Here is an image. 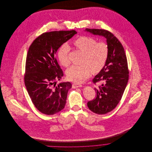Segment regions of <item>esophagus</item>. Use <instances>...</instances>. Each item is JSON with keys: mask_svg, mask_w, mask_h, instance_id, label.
<instances>
[{"mask_svg": "<svg viewBox=\"0 0 152 152\" xmlns=\"http://www.w3.org/2000/svg\"><path fill=\"white\" fill-rule=\"evenodd\" d=\"M72 88H78V87H82V85L81 84L73 83L72 84Z\"/></svg>", "mask_w": 152, "mask_h": 152, "instance_id": "esophagus-1", "label": "esophagus"}]
</instances>
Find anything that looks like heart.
<instances>
[{"instance_id":"obj_1","label":"heart","mask_w":152,"mask_h":152,"mask_svg":"<svg viewBox=\"0 0 152 152\" xmlns=\"http://www.w3.org/2000/svg\"><path fill=\"white\" fill-rule=\"evenodd\" d=\"M74 45L84 53L81 65H72L66 71L67 78L71 81L79 83L87 78L91 72H99L105 65L109 56L108 45L97 41L89 36H81L73 42ZM69 48L63 45L58 51L57 57L60 63L68 66L69 64L68 53Z\"/></svg>"}]
</instances>
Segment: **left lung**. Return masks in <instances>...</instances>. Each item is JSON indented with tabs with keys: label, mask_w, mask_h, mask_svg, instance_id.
<instances>
[{
	"label": "left lung",
	"mask_w": 152,
	"mask_h": 152,
	"mask_svg": "<svg viewBox=\"0 0 152 152\" xmlns=\"http://www.w3.org/2000/svg\"><path fill=\"white\" fill-rule=\"evenodd\" d=\"M93 34L104 36L109 48L108 60L104 68L93 79L96 86H102L95 89L94 99L87 102L92 112L104 115L116 108L122 99L129 80V69L127 58L122 44L110 31L104 29L86 28Z\"/></svg>",
	"instance_id": "obj_1"
}]
</instances>
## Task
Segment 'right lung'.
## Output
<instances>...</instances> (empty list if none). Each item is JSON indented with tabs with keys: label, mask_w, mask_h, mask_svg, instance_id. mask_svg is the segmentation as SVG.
Instances as JSON below:
<instances>
[{
	"label": "right lung",
	"mask_w": 152,
	"mask_h": 152,
	"mask_svg": "<svg viewBox=\"0 0 152 152\" xmlns=\"http://www.w3.org/2000/svg\"><path fill=\"white\" fill-rule=\"evenodd\" d=\"M77 34L75 30L45 32L30 45L27 54L24 80L30 98L40 112L54 115L64 108L71 83L56 86L64 73L56 58L58 49Z\"/></svg>",
	"instance_id": "obj_1"
}]
</instances>
